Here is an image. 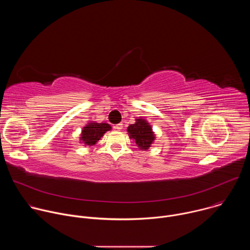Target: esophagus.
Returning <instances> with one entry per match:
<instances>
[{"mask_svg": "<svg viewBox=\"0 0 250 250\" xmlns=\"http://www.w3.org/2000/svg\"><path fill=\"white\" fill-rule=\"evenodd\" d=\"M114 127H115V129H117V130H121V129L123 128V124H122V123H120V124L116 125Z\"/></svg>", "mask_w": 250, "mask_h": 250, "instance_id": "esophagus-1", "label": "esophagus"}]
</instances>
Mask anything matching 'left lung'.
<instances>
[{"label": "left lung", "instance_id": "8db88e82", "mask_svg": "<svg viewBox=\"0 0 250 250\" xmlns=\"http://www.w3.org/2000/svg\"><path fill=\"white\" fill-rule=\"evenodd\" d=\"M127 132L130 138L135 140V144L140 149H148L155 139L151 126L142 119H137L135 124L130 125L127 127Z\"/></svg>", "mask_w": 250, "mask_h": 250}]
</instances>
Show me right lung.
Masks as SVG:
<instances>
[{
  "mask_svg": "<svg viewBox=\"0 0 250 250\" xmlns=\"http://www.w3.org/2000/svg\"><path fill=\"white\" fill-rule=\"evenodd\" d=\"M111 128L112 127L109 124L91 123L83 128L80 138L86 146H94L97 144L98 140H100L104 133Z\"/></svg>",
  "mask_w": 250,
  "mask_h": 250,
  "instance_id": "1",
  "label": "right lung"
}]
</instances>
